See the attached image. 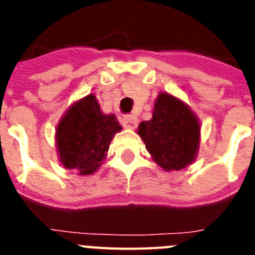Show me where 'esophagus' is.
I'll return each mask as SVG.
<instances>
[{"label": "esophagus", "instance_id": "obj_1", "mask_svg": "<svg viewBox=\"0 0 255 255\" xmlns=\"http://www.w3.org/2000/svg\"><path fill=\"white\" fill-rule=\"evenodd\" d=\"M136 117L131 116V115H128V116H124L121 119V124L125 129H135L136 128Z\"/></svg>", "mask_w": 255, "mask_h": 255}]
</instances>
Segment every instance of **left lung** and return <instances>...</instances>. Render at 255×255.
Wrapping results in <instances>:
<instances>
[{
    "label": "left lung",
    "mask_w": 255,
    "mask_h": 255,
    "mask_svg": "<svg viewBox=\"0 0 255 255\" xmlns=\"http://www.w3.org/2000/svg\"><path fill=\"white\" fill-rule=\"evenodd\" d=\"M199 123L186 105L167 93L154 103L153 117L139 125L138 134L157 163L166 171L181 170L195 159Z\"/></svg>",
    "instance_id": "1"
}]
</instances>
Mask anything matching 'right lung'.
<instances>
[{"mask_svg": "<svg viewBox=\"0 0 255 255\" xmlns=\"http://www.w3.org/2000/svg\"><path fill=\"white\" fill-rule=\"evenodd\" d=\"M120 130L115 115L102 114L96 97L89 94L71 106L58 124L56 144L61 163L79 175H91Z\"/></svg>", "mask_w": 255, "mask_h": 255, "instance_id": "1", "label": "right lung"}]
</instances>
